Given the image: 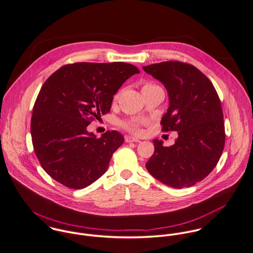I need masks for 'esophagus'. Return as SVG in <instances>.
Here are the masks:
<instances>
[{
	"label": "esophagus",
	"instance_id": "1",
	"mask_svg": "<svg viewBox=\"0 0 253 253\" xmlns=\"http://www.w3.org/2000/svg\"><path fill=\"white\" fill-rule=\"evenodd\" d=\"M125 141H126V143H138V142H140L139 139L134 138V137H127L125 139Z\"/></svg>",
	"mask_w": 253,
	"mask_h": 253
}]
</instances>
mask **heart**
I'll use <instances>...</instances> for the list:
<instances>
[{"label":"heart","mask_w":253,"mask_h":253,"mask_svg":"<svg viewBox=\"0 0 253 253\" xmlns=\"http://www.w3.org/2000/svg\"><path fill=\"white\" fill-rule=\"evenodd\" d=\"M157 85L147 82L143 85L142 87V91L148 90V89H152L153 87H156ZM118 98V95L114 96V100H116ZM144 124V120L142 119H129V120H122L119 122V126L123 129H125L126 131L132 133V134H136L139 135L142 133V125Z\"/></svg>","instance_id":"b5f03b06"}]
</instances>
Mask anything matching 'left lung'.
Instances as JSON below:
<instances>
[{
	"label": "left lung",
	"instance_id": "left-lung-1",
	"mask_svg": "<svg viewBox=\"0 0 253 253\" xmlns=\"http://www.w3.org/2000/svg\"><path fill=\"white\" fill-rule=\"evenodd\" d=\"M143 69L168 91L170 104L160 122L162 131H178L173 146L153 141L154 152L146 167L169 187H192L214 169L224 150L226 134L219 96L211 81L192 64L170 60Z\"/></svg>",
	"mask_w": 253,
	"mask_h": 253
}]
</instances>
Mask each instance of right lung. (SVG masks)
I'll return each instance as SVG.
<instances>
[{"label": "right lung", "mask_w": 253, "mask_h": 253, "mask_svg": "<svg viewBox=\"0 0 253 253\" xmlns=\"http://www.w3.org/2000/svg\"><path fill=\"white\" fill-rule=\"evenodd\" d=\"M137 73L135 65L121 61L75 62L46 80L33 106L31 137L42 168L53 180L79 190L106 171L124 138L115 130L96 138L87 127L109 112L117 90Z\"/></svg>", "instance_id": "right-lung-1"}]
</instances>
